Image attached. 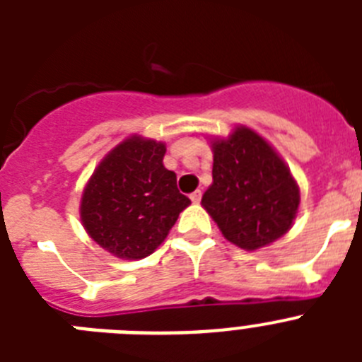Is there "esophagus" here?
I'll list each match as a JSON object with an SVG mask.
<instances>
[{
    "label": "esophagus",
    "mask_w": 362,
    "mask_h": 362,
    "mask_svg": "<svg viewBox=\"0 0 362 362\" xmlns=\"http://www.w3.org/2000/svg\"><path fill=\"white\" fill-rule=\"evenodd\" d=\"M201 196H203V194H201V190L192 192V194H190V199H192V203H199V201H201Z\"/></svg>",
    "instance_id": "esophagus-1"
}]
</instances>
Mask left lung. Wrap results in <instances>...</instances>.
<instances>
[{
    "label": "left lung",
    "instance_id": "8db88e82",
    "mask_svg": "<svg viewBox=\"0 0 362 362\" xmlns=\"http://www.w3.org/2000/svg\"><path fill=\"white\" fill-rule=\"evenodd\" d=\"M212 185L201 204L230 243L257 250L288 232L299 187L279 153L248 127L214 139Z\"/></svg>",
    "mask_w": 362,
    "mask_h": 362
}]
</instances>
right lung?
<instances>
[{"label":"right lung","mask_w":362,"mask_h":362,"mask_svg":"<svg viewBox=\"0 0 362 362\" xmlns=\"http://www.w3.org/2000/svg\"><path fill=\"white\" fill-rule=\"evenodd\" d=\"M161 141L130 136L99 163L83 190L81 223L101 248L121 259L152 254L190 199L163 165Z\"/></svg>","instance_id":"obj_1"}]
</instances>
